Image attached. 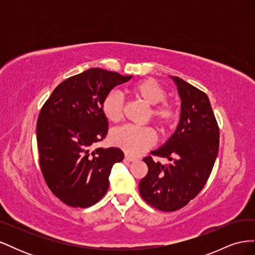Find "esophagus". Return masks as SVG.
<instances>
[{
	"mask_svg": "<svg viewBox=\"0 0 255 255\" xmlns=\"http://www.w3.org/2000/svg\"><path fill=\"white\" fill-rule=\"evenodd\" d=\"M125 159H126V160H128V161H136V160H137V158L132 157V156H129V155H126Z\"/></svg>",
	"mask_w": 255,
	"mask_h": 255,
	"instance_id": "34e87169",
	"label": "esophagus"
}]
</instances>
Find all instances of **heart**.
<instances>
[{
    "label": "heart",
    "mask_w": 255,
    "mask_h": 255,
    "mask_svg": "<svg viewBox=\"0 0 255 255\" xmlns=\"http://www.w3.org/2000/svg\"><path fill=\"white\" fill-rule=\"evenodd\" d=\"M130 92L151 107V119L160 128L165 129L172 126L176 112L174 106L167 101L166 90L156 81L145 79L137 82L130 87ZM102 112L107 120L118 122L123 115V99L118 91H111L102 102ZM111 140L129 155H139L155 143L156 137L149 128L125 126L113 130Z\"/></svg>",
    "instance_id": "b5f03b06"
}]
</instances>
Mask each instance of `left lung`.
<instances>
[{"mask_svg": "<svg viewBox=\"0 0 255 255\" xmlns=\"http://www.w3.org/2000/svg\"><path fill=\"white\" fill-rule=\"evenodd\" d=\"M170 78L181 99L179 125L160 148L151 152L169 163L144 157L149 170L139 182L144 201L164 212L180 210L201 191L219 149V128L208 97L184 80Z\"/></svg>", "mask_w": 255, "mask_h": 255, "instance_id": "left-lung-1", "label": "left lung"}]
</instances>
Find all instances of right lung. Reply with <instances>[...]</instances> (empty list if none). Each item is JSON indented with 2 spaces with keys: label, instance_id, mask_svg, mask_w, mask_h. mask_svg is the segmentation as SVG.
Returning a JSON list of instances; mask_svg holds the SVG:
<instances>
[{
  "label": "right lung",
  "instance_id": "obj_1",
  "mask_svg": "<svg viewBox=\"0 0 255 255\" xmlns=\"http://www.w3.org/2000/svg\"><path fill=\"white\" fill-rule=\"evenodd\" d=\"M132 78L91 68L60 83L42 106L37 121L39 164L49 188L65 204L89 207L107 192L113 165L125 154L119 148H89L109 130L103 99Z\"/></svg>",
  "mask_w": 255,
  "mask_h": 255
}]
</instances>
